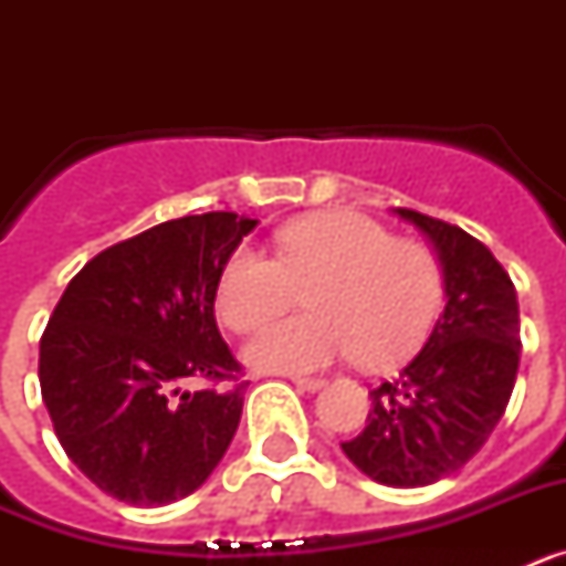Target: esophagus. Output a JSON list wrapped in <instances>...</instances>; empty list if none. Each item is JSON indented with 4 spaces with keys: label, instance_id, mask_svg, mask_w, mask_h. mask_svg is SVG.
Here are the masks:
<instances>
[{
    "label": "esophagus",
    "instance_id": "34e87169",
    "mask_svg": "<svg viewBox=\"0 0 566 566\" xmlns=\"http://www.w3.org/2000/svg\"><path fill=\"white\" fill-rule=\"evenodd\" d=\"M292 382L297 385L300 391L314 394V391H319V388H323V385H326V379H314V377H292Z\"/></svg>",
    "mask_w": 566,
    "mask_h": 566
}]
</instances>
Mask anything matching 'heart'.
Listing matches in <instances>:
<instances>
[{
	"instance_id": "obj_1",
	"label": "heart",
	"mask_w": 566,
	"mask_h": 566,
	"mask_svg": "<svg viewBox=\"0 0 566 566\" xmlns=\"http://www.w3.org/2000/svg\"><path fill=\"white\" fill-rule=\"evenodd\" d=\"M306 289L312 314L272 323L243 345L249 368L312 374L354 357L388 365L431 328L442 272L422 243L394 240L354 212H323L274 234V260L240 247L223 266L214 306L234 332H252Z\"/></svg>"
}]
</instances>
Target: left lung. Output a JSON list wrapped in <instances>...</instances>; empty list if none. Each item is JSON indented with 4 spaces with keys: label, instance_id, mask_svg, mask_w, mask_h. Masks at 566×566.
Instances as JSON below:
<instances>
[{
    "label": "left lung",
    "instance_id": "obj_1",
    "mask_svg": "<svg viewBox=\"0 0 566 566\" xmlns=\"http://www.w3.org/2000/svg\"><path fill=\"white\" fill-rule=\"evenodd\" d=\"M433 247L444 312L422 352L391 382L377 385L365 428L343 442L357 470L388 488H424L482 451L516 385L518 300L490 249L464 229L394 209Z\"/></svg>",
    "mask_w": 566,
    "mask_h": 566
}]
</instances>
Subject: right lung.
<instances>
[{
  "mask_svg": "<svg viewBox=\"0 0 566 566\" xmlns=\"http://www.w3.org/2000/svg\"><path fill=\"white\" fill-rule=\"evenodd\" d=\"M258 227L234 212L187 214L115 243L70 280L39 343V382L70 462L98 490L161 507L201 488L227 453L240 382L214 323L227 260Z\"/></svg>",
  "mask_w": 566,
  "mask_h": 566,
  "instance_id": "obj_1",
  "label": "right lung"
}]
</instances>
